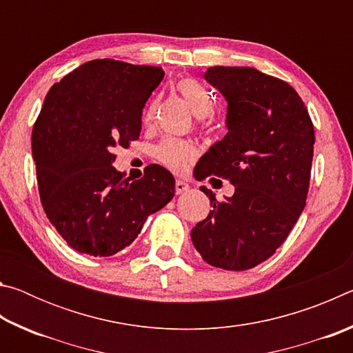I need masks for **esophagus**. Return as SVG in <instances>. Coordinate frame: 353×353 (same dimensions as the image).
<instances>
[{"mask_svg": "<svg viewBox=\"0 0 353 353\" xmlns=\"http://www.w3.org/2000/svg\"><path fill=\"white\" fill-rule=\"evenodd\" d=\"M188 190H190V185L185 182V181H181V179H177V181H176V194L187 193Z\"/></svg>", "mask_w": 353, "mask_h": 353, "instance_id": "esophagus-1", "label": "esophagus"}]
</instances>
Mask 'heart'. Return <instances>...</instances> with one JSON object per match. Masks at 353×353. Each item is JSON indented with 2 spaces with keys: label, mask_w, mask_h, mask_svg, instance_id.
Masks as SVG:
<instances>
[{
  "label": "heart",
  "mask_w": 353,
  "mask_h": 353,
  "mask_svg": "<svg viewBox=\"0 0 353 353\" xmlns=\"http://www.w3.org/2000/svg\"><path fill=\"white\" fill-rule=\"evenodd\" d=\"M177 92L182 94L185 103L188 104L190 110L194 117L205 118L210 115L214 109V98L207 88L194 79H183L177 83ZM157 105L151 103L143 113V121L145 124H151L155 118ZM155 157L160 163L168 166L170 170L176 172H182L188 168V165L196 157V148L187 140L179 139H165L155 148Z\"/></svg>",
  "instance_id": "b5f03b06"
}]
</instances>
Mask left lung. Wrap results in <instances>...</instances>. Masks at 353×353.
<instances>
[{"label": "left lung", "instance_id": "1", "mask_svg": "<svg viewBox=\"0 0 353 353\" xmlns=\"http://www.w3.org/2000/svg\"><path fill=\"white\" fill-rule=\"evenodd\" d=\"M205 81L227 101V134L196 165L198 177L218 176L235 193L191 230L208 265L246 271L282 246L305 207L314 129L290 83L250 67H210Z\"/></svg>", "mask_w": 353, "mask_h": 353}]
</instances>
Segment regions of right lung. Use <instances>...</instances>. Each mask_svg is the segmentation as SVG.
<instances>
[{"label":"right lung","mask_w":353,"mask_h":353,"mask_svg":"<svg viewBox=\"0 0 353 353\" xmlns=\"http://www.w3.org/2000/svg\"><path fill=\"white\" fill-rule=\"evenodd\" d=\"M163 76L160 67L97 59L46 94L32 129L39 193L48 219L77 252H119L174 196L163 166H146L137 181L112 166L113 149L140 137L143 107Z\"/></svg>","instance_id":"right-lung-1"}]
</instances>
